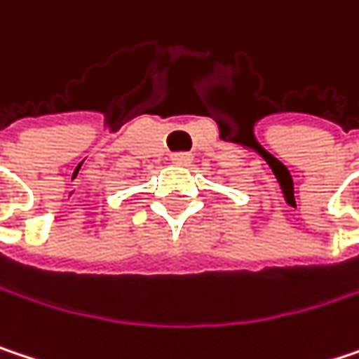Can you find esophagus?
Segmentation results:
<instances>
[{"mask_svg":"<svg viewBox=\"0 0 359 359\" xmlns=\"http://www.w3.org/2000/svg\"><path fill=\"white\" fill-rule=\"evenodd\" d=\"M170 160H172V164H177V166H187V164L193 160V156H191V154H172Z\"/></svg>","mask_w":359,"mask_h":359,"instance_id":"obj_1","label":"esophagus"}]
</instances>
